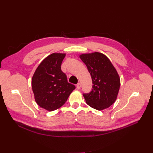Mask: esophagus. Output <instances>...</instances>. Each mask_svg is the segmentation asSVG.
<instances>
[{"label": "esophagus", "mask_w": 153, "mask_h": 153, "mask_svg": "<svg viewBox=\"0 0 153 153\" xmlns=\"http://www.w3.org/2000/svg\"><path fill=\"white\" fill-rule=\"evenodd\" d=\"M80 87H81V84L79 83H78L76 84V88L79 90V88H80Z\"/></svg>", "instance_id": "esophagus-1"}]
</instances>
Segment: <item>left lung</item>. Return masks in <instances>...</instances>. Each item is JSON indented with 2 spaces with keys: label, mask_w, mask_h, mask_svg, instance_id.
Instances as JSON below:
<instances>
[{
  "label": "left lung",
  "mask_w": 153,
  "mask_h": 153,
  "mask_svg": "<svg viewBox=\"0 0 153 153\" xmlns=\"http://www.w3.org/2000/svg\"><path fill=\"white\" fill-rule=\"evenodd\" d=\"M79 57L88 68L93 84L90 93L83 94L86 103L97 110L110 107L116 101L120 86L117 71L103 53L82 54Z\"/></svg>",
  "instance_id": "8db88e82"
}]
</instances>
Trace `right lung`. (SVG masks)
<instances>
[{"label":"right lung","mask_w":153,"mask_h":153,"mask_svg":"<svg viewBox=\"0 0 153 153\" xmlns=\"http://www.w3.org/2000/svg\"><path fill=\"white\" fill-rule=\"evenodd\" d=\"M65 54L52 53L43 60L32 79L35 100L40 107L52 111L66 102L75 86L68 82L61 65Z\"/></svg>","instance_id":"add662e5"}]
</instances>
